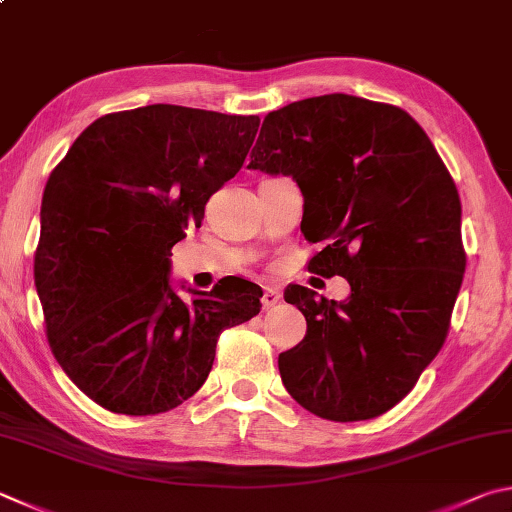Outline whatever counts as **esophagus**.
<instances>
[{
  "mask_svg": "<svg viewBox=\"0 0 512 512\" xmlns=\"http://www.w3.org/2000/svg\"><path fill=\"white\" fill-rule=\"evenodd\" d=\"M282 300V293L277 291V288H273V286H266L264 288V295H262V306H264V311H268V309H273V306Z\"/></svg>",
  "mask_w": 512,
  "mask_h": 512,
  "instance_id": "1",
  "label": "esophagus"
}]
</instances>
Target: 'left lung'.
Listing matches in <instances>:
<instances>
[{
	"mask_svg": "<svg viewBox=\"0 0 512 512\" xmlns=\"http://www.w3.org/2000/svg\"><path fill=\"white\" fill-rule=\"evenodd\" d=\"M248 170L293 176L304 237L324 241L309 271L351 286L342 302L286 288L306 318L277 358L286 392L340 423L392 410L443 347L466 271L448 167L401 107L327 94L271 111Z\"/></svg>",
	"mask_w": 512,
	"mask_h": 512,
	"instance_id": "left-lung-1",
	"label": "left lung"
}]
</instances>
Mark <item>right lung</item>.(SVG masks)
<instances>
[{
  "mask_svg": "<svg viewBox=\"0 0 512 512\" xmlns=\"http://www.w3.org/2000/svg\"><path fill=\"white\" fill-rule=\"evenodd\" d=\"M259 116L147 105L94 120L46 181L35 288L67 376L116 414L174 410L215 362L221 331L262 309V288L224 277L192 302L172 246L244 165ZM181 288H185L181 284Z\"/></svg>",
  "mask_w": 512,
  "mask_h": 512,
  "instance_id": "add662e5",
  "label": "right lung"
}]
</instances>
